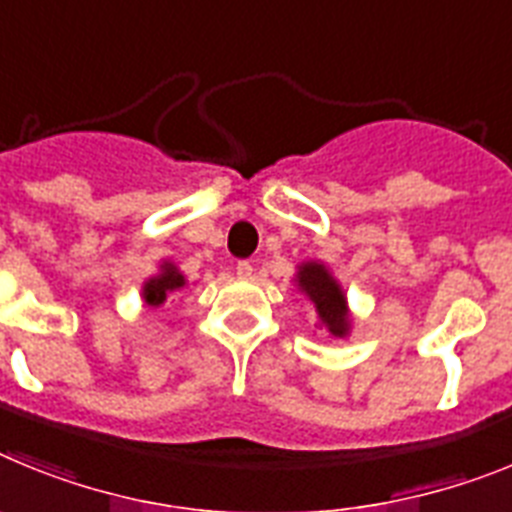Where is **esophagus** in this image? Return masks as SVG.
<instances>
[{
    "instance_id": "obj_1",
    "label": "esophagus",
    "mask_w": 512,
    "mask_h": 512,
    "mask_svg": "<svg viewBox=\"0 0 512 512\" xmlns=\"http://www.w3.org/2000/svg\"><path fill=\"white\" fill-rule=\"evenodd\" d=\"M237 275H239V278H250V275H252V262L250 260H239L237 262Z\"/></svg>"
}]
</instances>
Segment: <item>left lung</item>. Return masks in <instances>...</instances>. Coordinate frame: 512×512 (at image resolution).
Returning a JSON list of instances; mask_svg holds the SVG:
<instances>
[{
  "instance_id": "1",
  "label": "left lung",
  "mask_w": 512,
  "mask_h": 512,
  "mask_svg": "<svg viewBox=\"0 0 512 512\" xmlns=\"http://www.w3.org/2000/svg\"><path fill=\"white\" fill-rule=\"evenodd\" d=\"M299 288L309 296V301L317 306V314L322 324L330 330V335L345 337L350 330L348 306H345V293L337 286L330 270L319 262H306L299 268Z\"/></svg>"
}]
</instances>
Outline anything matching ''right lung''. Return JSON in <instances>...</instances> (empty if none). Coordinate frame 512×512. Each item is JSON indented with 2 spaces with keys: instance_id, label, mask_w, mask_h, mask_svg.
Returning <instances> with one entry per match:
<instances>
[{
  "instance_id": "obj_1",
  "label": "right lung",
  "mask_w": 512,
  "mask_h": 512,
  "mask_svg": "<svg viewBox=\"0 0 512 512\" xmlns=\"http://www.w3.org/2000/svg\"><path fill=\"white\" fill-rule=\"evenodd\" d=\"M182 286H185V275H182L172 262H164L162 273L154 275V278H149V281L144 283L146 306L157 309V306H162L164 301H167V296H170L172 291H177V288Z\"/></svg>"
}]
</instances>
